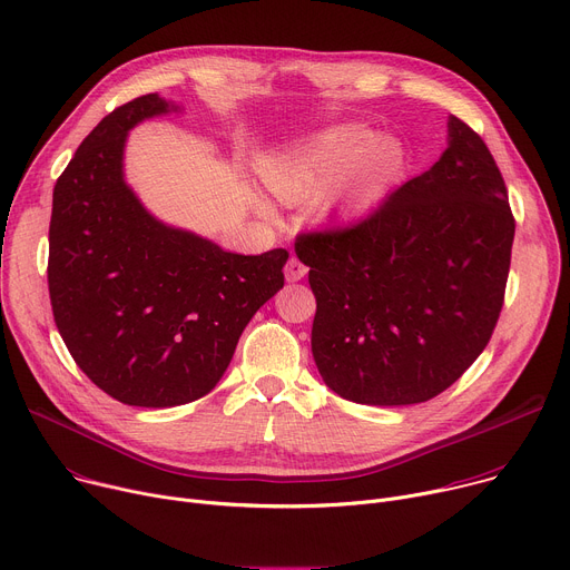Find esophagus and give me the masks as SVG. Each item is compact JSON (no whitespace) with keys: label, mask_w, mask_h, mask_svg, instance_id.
<instances>
[{"label":"esophagus","mask_w":570,"mask_h":570,"mask_svg":"<svg viewBox=\"0 0 570 570\" xmlns=\"http://www.w3.org/2000/svg\"><path fill=\"white\" fill-rule=\"evenodd\" d=\"M306 266L299 262L297 256H291L288 258V264H286V268H284V275H286V282H299L304 275H306Z\"/></svg>","instance_id":"34e87169"}]
</instances>
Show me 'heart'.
Wrapping results in <instances>:
<instances>
[{"label": "heart", "instance_id": "1", "mask_svg": "<svg viewBox=\"0 0 570 570\" xmlns=\"http://www.w3.org/2000/svg\"><path fill=\"white\" fill-rule=\"evenodd\" d=\"M404 161L402 142L361 125H341L275 154L262 175L275 197L288 204L314 197L325 218L364 214L386 193Z\"/></svg>", "mask_w": 570, "mask_h": 570}]
</instances>
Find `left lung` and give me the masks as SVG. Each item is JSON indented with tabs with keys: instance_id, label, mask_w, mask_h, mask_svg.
Returning <instances> with one entry per match:
<instances>
[{
	"instance_id": "8db88e82",
	"label": "left lung",
	"mask_w": 570,
	"mask_h": 570,
	"mask_svg": "<svg viewBox=\"0 0 570 570\" xmlns=\"http://www.w3.org/2000/svg\"><path fill=\"white\" fill-rule=\"evenodd\" d=\"M513 216L484 140L448 118V147L352 227L304 234L323 382L375 406L428 402L487 347L511 262Z\"/></svg>"
}]
</instances>
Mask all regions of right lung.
<instances>
[{"label": "right lung", "mask_w": 570, "mask_h": 570, "mask_svg": "<svg viewBox=\"0 0 570 570\" xmlns=\"http://www.w3.org/2000/svg\"><path fill=\"white\" fill-rule=\"evenodd\" d=\"M136 97L79 145L51 199L47 282L63 343L88 380L129 406L193 402L282 286L288 252L245 256L147 212L125 177L129 131L179 114Z\"/></svg>", "instance_id": "obj_1"}]
</instances>
